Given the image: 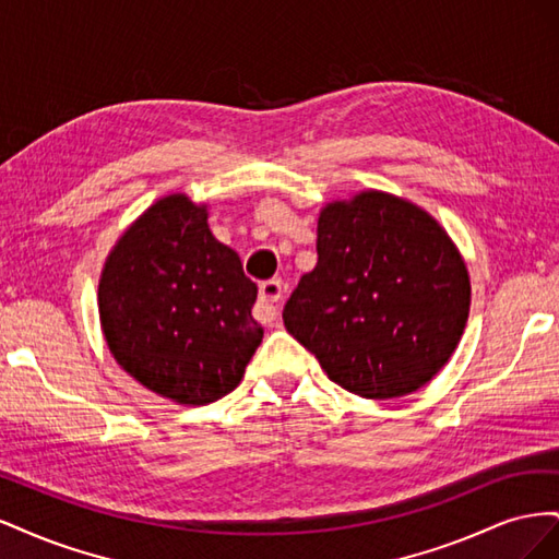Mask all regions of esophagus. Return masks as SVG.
Wrapping results in <instances>:
<instances>
[{"label":"esophagus","instance_id":"obj_1","mask_svg":"<svg viewBox=\"0 0 559 559\" xmlns=\"http://www.w3.org/2000/svg\"><path fill=\"white\" fill-rule=\"evenodd\" d=\"M280 300H282V282L267 280L259 286V306H257V319L263 324H270L280 317Z\"/></svg>","mask_w":559,"mask_h":559}]
</instances>
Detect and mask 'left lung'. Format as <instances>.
<instances>
[{"label": "left lung", "mask_w": 559, "mask_h": 559, "mask_svg": "<svg viewBox=\"0 0 559 559\" xmlns=\"http://www.w3.org/2000/svg\"><path fill=\"white\" fill-rule=\"evenodd\" d=\"M317 265L284 326L335 384L364 399L417 392L450 361L471 308L464 257L415 202L366 189L317 218Z\"/></svg>", "instance_id": "left-lung-1"}]
</instances>
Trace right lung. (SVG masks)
Wrapping results in <instances>:
<instances>
[{
  "label": "right lung",
  "instance_id": "right-lung-1",
  "mask_svg": "<svg viewBox=\"0 0 559 559\" xmlns=\"http://www.w3.org/2000/svg\"><path fill=\"white\" fill-rule=\"evenodd\" d=\"M207 210L186 193L156 200L116 240L97 286L116 364L179 405L233 392L263 341L257 284L212 235Z\"/></svg>",
  "mask_w": 559,
  "mask_h": 559
}]
</instances>
